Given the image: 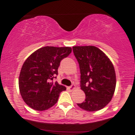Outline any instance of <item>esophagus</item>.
I'll return each instance as SVG.
<instances>
[{"instance_id":"esophagus-1","label":"esophagus","mask_w":135,"mask_h":135,"mask_svg":"<svg viewBox=\"0 0 135 135\" xmlns=\"http://www.w3.org/2000/svg\"><path fill=\"white\" fill-rule=\"evenodd\" d=\"M75 85H72L71 86H69V87H68V89H70V90H73V89H75Z\"/></svg>"}]
</instances>
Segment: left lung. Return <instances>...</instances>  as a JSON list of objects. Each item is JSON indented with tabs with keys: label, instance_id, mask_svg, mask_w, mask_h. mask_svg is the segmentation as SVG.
I'll use <instances>...</instances> for the list:
<instances>
[{
	"label": "left lung",
	"instance_id": "8db88e82",
	"mask_svg": "<svg viewBox=\"0 0 135 135\" xmlns=\"http://www.w3.org/2000/svg\"><path fill=\"white\" fill-rule=\"evenodd\" d=\"M73 50L79 65L81 88L86 97L83 102L77 105L89 112L104 108L111 101L116 88L112 63L95 46H73Z\"/></svg>",
	"mask_w": 135,
	"mask_h": 135
}]
</instances>
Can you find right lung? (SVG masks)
<instances>
[{"label":"right lung","instance_id":"obj_1","mask_svg":"<svg viewBox=\"0 0 135 135\" xmlns=\"http://www.w3.org/2000/svg\"><path fill=\"white\" fill-rule=\"evenodd\" d=\"M70 47L45 46L35 51L23 65L19 87L23 99L34 110L43 111L52 107L66 87L53 83L60 61L71 53Z\"/></svg>","mask_w":135,"mask_h":135}]
</instances>
